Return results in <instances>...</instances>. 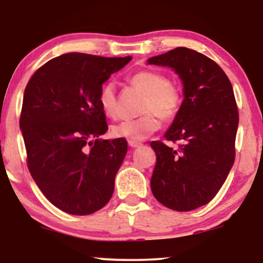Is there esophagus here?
Returning <instances> with one entry per match:
<instances>
[{"label": "esophagus", "mask_w": 263, "mask_h": 263, "mask_svg": "<svg viewBox=\"0 0 263 263\" xmlns=\"http://www.w3.org/2000/svg\"><path fill=\"white\" fill-rule=\"evenodd\" d=\"M128 146L132 147V148H136V147L141 146V142H138V141H128Z\"/></svg>", "instance_id": "1"}]
</instances>
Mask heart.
<instances>
[{
  "label": "heart",
  "mask_w": 263,
  "mask_h": 263,
  "mask_svg": "<svg viewBox=\"0 0 263 263\" xmlns=\"http://www.w3.org/2000/svg\"><path fill=\"white\" fill-rule=\"evenodd\" d=\"M130 84L145 93L141 117L122 121L115 124L111 134L115 138L129 141H141L157 132L160 127L158 116L168 120L178 112L181 106V91L157 71H140L130 78ZM99 104L107 117L116 116V87L114 82H106L99 92Z\"/></svg>",
  "instance_id": "heart-1"
}]
</instances>
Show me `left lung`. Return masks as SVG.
<instances>
[{
  "label": "left lung",
  "instance_id": "obj_1",
  "mask_svg": "<svg viewBox=\"0 0 263 263\" xmlns=\"http://www.w3.org/2000/svg\"><path fill=\"white\" fill-rule=\"evenodd\" d=\"M147 63L171 68L184 97L164 135L178 141V148L151 142L157 154L151 189L170 210L193 211L217 195L235 161L238 110L232 85L214 61L188 48L151 57Z\"/></svg>",
  "mask_w": 263,
  "mask_h": 263
}]
</instances>
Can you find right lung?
Masks as SVG:
<instances>
[{
	"label": "right lung",
	"mask_w": 263,
	"mask_h": 263,
	"mask_svg": "<svg viewBox=\"0 0 263 263\" xmlns=\"http://www.w3.org/2000/svg\"><path fill=\"white\" fill-rule=\"evenodd\" d=\"M132 61L69 52L50 60L28 81L20 129L32 178L53 206L87 215L109 202L128 145L102 140L107 130L99 92Z\"/></svg>",
	"instance_id": "add662e5"
}]
</instances>
